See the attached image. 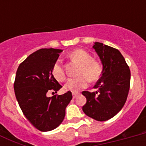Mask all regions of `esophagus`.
<instances>
[{
    "label": "esophagus",
    "mask_w": 146,
    "mask_h": 146,
    "mask_svg": "<svg viewBox=\"0 0 146 146\" xmlns=\"http://www.w3.org/2000/svg\"><path fill=\"white\" fill-rule=\"evenodd\" d=\"M78 95H79V93H77V92H73V98H76L77 97Z\"/></svg>",
    "instance_id": "esophagus-1"
}]
</instances>
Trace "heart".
<instances>
[{
    "instance_id": "obj_1",
    "label": "heart",
    "mask_w": 146,
    "mask_h": 146,
    "mask_svg": "<svg viewBox=\"0 0 146 146\" xmlns=\"http://www.w3.org/2000/svg\"><path fill=\"white\" fill-rule=\"evenodd\" d=\"M71 59L80 64L78 77L70 78L64 84V89L66 91L76 92L80 89H85L89 84V80L96 81L102 73V66L97 60L92 57L86 50L83 49H76L69 54ZM52 74L58 81L65 80V72L62 65V61L58 59L52 67Z\"/></svg>"
}]
</instances>
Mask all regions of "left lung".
I'll return each mask as SVG.
<instances>
[{
	"instance_id": "left-lung-1",
	"label": "left lung",
	"mask_w": 146,
	"mask_h": 146,
	"mask_svg": "<svg viewBox=\"0 0 146 146\" xmlns=\"http://www.w3.org/2000/svg\"><path fill=\"white\" fill-rule=\"evenodd\" d=\"M102 61L103 70L95 86L96 92L83 91L86 103L82 111L98 121L111 119L122 109L130 85V70L117 49L100 42L92 47Z\"/></svg>"
}]
</instances>
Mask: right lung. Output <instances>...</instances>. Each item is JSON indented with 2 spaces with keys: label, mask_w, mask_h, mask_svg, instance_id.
<instances>
[{
  "label": "right lung",
  "mask_w": 146,
  "mask_h": 146,
  "mask_svg": "<svg viewBox=\"0 0 146 146\" xmlns=\"http://www.w3.org/2000/svg\"><path fill=\"white\" fill-rule=\"evenodd\" d=\"M62 51L39 49L17 69L13 86L17 102L25 117L40 131H50L63 122L66 106L73 98L70 91L64 95L47 96L49 92L57 93L62 88L52 74L53 66Z\"/></svg>",
  "instance_id": "obj_1"
}]
</instances>
